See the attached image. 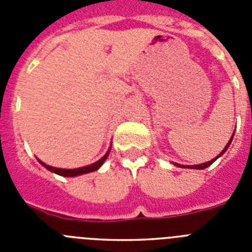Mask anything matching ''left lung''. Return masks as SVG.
Instances as JSON below:
<instances>
[{
  "instance_id": "1",
  "label": "left lung",
  "mask_w": 252,
  "mask_h": 252,
  "mask_svg": "<svg viewBox=\"0 0 252 252\" xmlns=\"http://www.w3.org/2000/svg\"><path fill=\"white\" fill-rule=\"evenodd\" d=\"M233 135H235V133H233ZM233 135H232V137H231L230 141H228V144H227V145H226V148H224L223 150H222V153L220 154V155H218L217 158H215V159L211 160V161H208V162H203V164H201V165H188V166H183V165H180V164H177V162H175V165H177V166H182V168H189V169H206V168H208V166L211 165V164H212V162H215V161H216V159H218V158L221 157L222 154H223L224 151H226L227 149H228V146H230L231 141H232V139H233Z\"/></svg>"
}]
</instances>
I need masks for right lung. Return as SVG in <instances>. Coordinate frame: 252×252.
<instances>
[{
	"label": "right lung",
	"instance_id": "add662e5",
	"mask_svg": "<svg viewBox=\"0 0 252 252\" xmlns=\"http://www.w3.org/2000/svg\"><path fill=\"white\" fill-rule=\"evenodd\" d=\"M110 153V151H108ZM108 153L104 155L102 159H99L98 161H95L94 164H92V165H88V166H84V168H78V169H59V168H53V166L50 165H46V164H44L43 161H40V164H43L44 166H45L48 170L53 171V173H55V174H59L62 175V177H75V175H81V174H86V173H91V171H94L97 170V169L99 168V166L103 164L104 160L107 159V157H108Z\"/></svg>",
	"mask_w": 252,
	"mask_h": 252
}]
</instances>
